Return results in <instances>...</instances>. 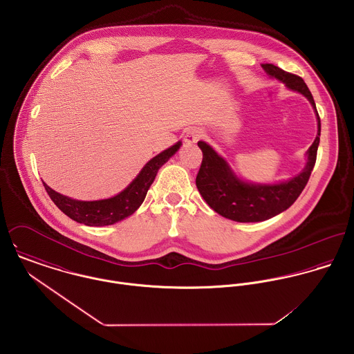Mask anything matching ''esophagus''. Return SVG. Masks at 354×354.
<instances>
[{"label":"esophagus","mask_w":354,"mask_h":354,"mask_svg":"<svg viewBox=\"0 0 354 354\" xmlns=\"http://www.w3.org/2000/svg\"><path fill=\"white\" fill-rule=\"evenodd\" d=\"M203 138V131L199 128H191L187 135H185V142L188 145H194L196 142H199Z\"/></svg>","instance_id":"obj_1"}]
</instances>
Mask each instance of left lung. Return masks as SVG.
Wrapping results in <instances>:
<instances>
[{
	"label": "left lung",
	"mask_w": 354,
	"mask_h": 354,
	"mask_svg": "<svg viewBox=\"0 0 354 354\" xmlns=\"http://www.w3.org/2000/svg\"><path fill=\"white\" fill-rule=\"evenodd\" d=\"M270 77H274L289 90L297 91L312 104L317 120V136L306 151L303 171L288 181L278 184H253L241 180L229 163L205 142L198 146L203 152L202 166L196 176V187L205 203L219 215L236 222H261L288 209L303 192L316 162L320 142V118L310 91L303 79L285 72L274 64H261Z\"/></svg>",
	"instance_id": "8db88e82"
}]
</instances>
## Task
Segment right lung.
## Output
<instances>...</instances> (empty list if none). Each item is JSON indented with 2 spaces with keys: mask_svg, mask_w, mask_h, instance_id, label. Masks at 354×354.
<instances>
[{
  "mask_svg": "<svg viewBox=\"0 0 354 354\" xmlns=\"http://www.w3.org/2000/svg\"><path fill=\"white\" fill-rule=\"evenodd\" d=\"M180 147L181 142H177L174 146L153 156L124 191L109 199L93 202L76 201L53 191L45 183L44 185L51 201L71 219L87 226L113 225L132 215L142 205L158 170L178 151Z\"/></svg>",
  "mask_w": 354,
  "mask_h": 354,
  "instance_id": "obj_1",
  "label": "right lung"
}]
</instances>
